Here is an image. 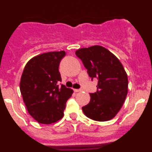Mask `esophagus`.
<instances>
[{
  "label": "esophagus",
  "mask_w": 152,
  "mask_h": 152,
  "mask_svg": "<svg viewBox=\"0 0 152 152\" xmlns=\"http://www.w3.org/2000/svg\"><path fill=\"white\" fill-rule=\"evenodd\" d=\"M74 91H75V92H80V91H81V90L80 89H74Z\"/></svg>",
  "instance_id": "obj_1"
}]
</instances>
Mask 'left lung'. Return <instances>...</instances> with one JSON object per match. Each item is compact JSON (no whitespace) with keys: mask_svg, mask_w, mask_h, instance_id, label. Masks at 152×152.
I'll return each instance as SVG.
<instances>
[{"mask_svg":"<svg viewBox=\"0 0 152 152\" xmlns=\"http://www.w3.org/2000/svg\"><path fill=\"white\" fill-rule=\"evenodd\" d=\"M88 70L98 79L97 91L90 94L91 100L82 107L86 116L96 121H108L123 107L128 93V76L123 64L108 49L100 45L82 48L75 52Z\"/></svg>","mask_w":152,"mask_h":152,"instance_id":"obj_1","label":"left lung"}]
</instances>
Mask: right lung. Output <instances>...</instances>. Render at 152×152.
<instances>
[{
    "label": "right lung",
    "mask_w": 152,
    "mask_h": 152,
    "mask_svg": "<svg viewBox=\"0 0 152 152\" xmlns=\"http://www.w3.org/2000/svg\"><path fill=\"white\" fill-rule=\"evenodd\" d=\"M64 51L43 53L31 58L24 68L20 89L28 113L42 124H51L61 119L67 100L73 90L61 81L58 71Z\"/></svg>",
    "instance_id": "add662e5"
}]
</instances>
